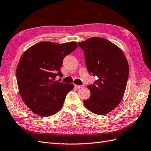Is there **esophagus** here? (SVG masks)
I'll list each match as a JSON object with an SVG mask.
<instances>
[{
  "label": "esophagus",
  "instance_id": "obj_1",
  "mask_svg": "<svg viewBox=\"0 0 151 151\" xmlns=\"http://www.w3.org/2000/svg\"><path fill=\"white\" fill-rule=\"evenodd\" d=\"M75 87H76V88H78V89H81V88H84V85H80V86H78V85H75Z\"/></svg>",
  "mask_w": 151,
  "mask_h": 151
}]
</instances>
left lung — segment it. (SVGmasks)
I'll return each instance as SVG.
<instances>
[{
    "label": "left lung",
    "instance_id": "8db88e82",
    "mask_svg": "<svg viewBox=\"0 0 151 151\" xmlns=\"http://www.w3.org/2000/svg\"><path fill=\"white\" fill-rule=\"evenodd\" d=\"M78 44L84 52L88 72L98 78L88 85L91 95L84 104L93 113L105 115L123 97L129 74L127 60L119 48L104 38L91 37Z\"/></svg>",
    "mask_w": 151,
    "mask_h": 151
}]
</instances>
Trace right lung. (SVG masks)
<instances>
[{"mask_svg": "<svg viewBox=\"0 0 151 151\" xmlns=\"http://www.w3.org/2000/svg\"><path fill=\"white\" fill-rule=\"evenodd\" d=\"M76 47V42H40L22 55L16 70L18 88L25 104L35 114L48 117L62 108L74 85L55 78L63 76L60 68L64 58Z\"/></svg>", "mask_w": 151, "mask_h": 151, "instance_id": "add662e5", "label": "right lung"}]
</instances>
